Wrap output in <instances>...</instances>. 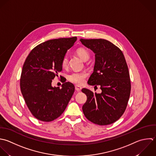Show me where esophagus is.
<instances>
[{"label": "esophagus", "instance_id": "34e87169", "mask_svg": "<svg viewBox=\"0 0 156 156\" xmlns=\"http://www.w3.org/2000/svg\"><path fill=\"white\" fill-rule=\"evenodd\" d=\"M81 89H82L81 86H78V85L75 86V90H76L77 92H80V91L81 90Z\"/></svg>", "mask_w": 156, "mask_h": 156}]
</instances>
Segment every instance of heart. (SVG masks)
<instances>
[{"label":"heart","instance_id":"heart-1","mask_svg":"<svg viewBox=\"0 0 156 156\" xmlns=\"http://www.w3.org/2000/svg\"><path fill=\"white\" fill-rule=\"evenodd\" d=\"M76 53L79 56V57L84 61H86L89 58V53L84 48H78L76 50ZM67 64H68V57L66 55L62 59V66L63 67H66L67 66ZM86 76H87V74L85 72H75L69 75V80L71 82L80 85L83 83Z\"/></svg>","mask_w":156,"mask_h":156}]
</instances>
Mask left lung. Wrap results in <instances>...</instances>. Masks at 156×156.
Segmentation results:
<instances>
[{"label":"left lung","mask_w":156,"mask_h":156,"mask_svg":"<svg viewBox=\"0 0 156 156\" xmlns=\"http://www.w3.org/2000/svg\"><path fill=\"white\" fill-rule=\"evenodd\" d=\"M80 41L95 53L94 72L87 83L100 85L101 89L100 94H94L86 88L81 90L87 98L83 106V113L95 124H112L123 114L130 96V77L124 55L119 48L105 39Z\"/></svg>","instance_id":"8db88e82"}]
</instances>
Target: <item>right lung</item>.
Returning <instances> with one entry per match:
<instances>
[{
    "instance_id": "add662e5",
    "label": "right lung",
    "mask_w": 156,
    "mask_h": 156,
    "mask_svg": "<svg viewBox=\"0 0 156 156\" xmlns=\"http://www.w3.org/2000/svg\"><path fill=\"white\" fill-rule=\"evenodd\" d=\"M76 37L47 41L34 47L23 64L20 86L25 101L33 115L42 122H51L65 111L74 90L66 82L51 86L52 80L62 69V61Z\"/></svg>"
}]
</instances>
